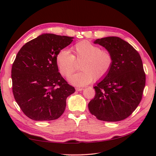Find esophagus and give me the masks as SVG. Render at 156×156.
I'll return each mask as SVG.
<instances>
[{
    "label": "esophagus",
    "instance_id": "34e87169",
    "mask_svg": "<svg viewBox=\"0 0 156 156\" xmlns=\"http://www.w3.org/2000/svg\"><path fill=\"white\" fill-rule=\"evenodd\" d=\"M75 89H76V90H77V91H81V90H83V88H76Z\"/></svg>",
    "mask_w": 156,
    "mask_h": 156
}]
</instances>
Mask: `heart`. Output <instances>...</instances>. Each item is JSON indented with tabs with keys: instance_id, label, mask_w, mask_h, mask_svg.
Wrapping results in <instances>:
<instances>
[{
	"instance_id": "obj_1",
	"label": "heart",
	"mask_w": 156,
	"mask_h": 156,
	"mask_svg": "<svg viewBox=\"0 0 156 156\" xmlns=\"http://www.w3.org/2000/svg\"><path fill=\"white\" fill-rule=\"evenodd\" d=\"M73 54L66 49H61L55 57V62L60 73L69 77L75 69V62H80L81 71L71 75L69 81L75 86L83 87L94 81L102 80L111 72L114 58L108 49L87 40L76 43L71 48Z\"/></svg>"
}]
</instances>
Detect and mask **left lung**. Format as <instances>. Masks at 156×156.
Returning <instances> with one entry per match:
<instances>
[{
	"mask_svg": "<svg viewBox=\"0 0 156 156\" xmlns=\"http://www.w3.org/2000/svg\"><path fill=\"white\" fill-rule=\"evenodd\" d=\"M111 52L114 63L111 72L94 87L95 95L88 105L97 119L117 122L126 119L142 100L146 74L139 53L119 37H107L94 41Z\"/></svg>",
	"mask_w": 156,
	"mask_h": 156,
	"instance_id": "obj_1",
	"label": "left lung"
}]
</instances>
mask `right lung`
<instances>
[{
  "label": "right lung",
  "instance_id": "obj_1",
  "mask_svg": "<svg viewBox=\"0 0 156 156\" xmlns=\"http://www.w3.org/2000/svg\"><path fill=\"white\" fill-rule=\"evenodd\" d=\"M73 38L41 34L18 52L11 71L12 92L20 109L30 119L55 120L65 111L67 97L75 90L58 72L55 57Z\"/></svg>",
  "mask_w": 156,
  "mask_h": 156
}]
</instances>
